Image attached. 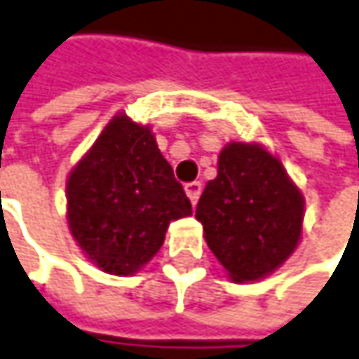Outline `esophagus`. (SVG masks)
I'll use <instances>...</instances> for the list:
<instances>
[{"label": "esophagus", "instance_id": "1", "mask_svg": "<svg viewBox=\"0 0 359 359\" xmlns=\"http://www.w3.org/2000/svg\"><path fill=\"white\" fill-rule=\"evenodd\" d=\"M201 191H203L201 182H189V184H184V193H187V197H189V201H191V205H193V207H195V205H197V201H199Z\"/></svg>", "mask_w": 359, "mask_h": 359}]
</instances>
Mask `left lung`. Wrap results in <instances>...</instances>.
<instances>
[{
  "label": "left lung",
  "mask_w": 359,
  "mask_h": 359,
  "mask_svg": "<svg viewBox=\"0 0 359 359\" xmlns=\"http://www.w3.org/2000/svg\"><path fill=\"white\" fill-rule=\"evenodd\" d=\"M205 242L236 285L270 276L303 238L305 197L258 142H227L195 211Z\"/></svg>",
  "instance_id": "8db88e82"
}]
</instances>
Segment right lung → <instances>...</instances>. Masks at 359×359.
Listing matches in <instances>:
<instances>
[{
	"instance_id": "1",
	"label": "right lung",
	"mask_w": 359,
	"mask_h": 359,
	"mask_svg": "<svg viewBox=\"0 0 359 359\" xmlns=\"http://www.w3.org/2000/svg\"><path fill=\"white\" fill-rule=\"evenodd\" d=\"M193 215L152 126L109 119L67 177V223L89 262L134 276L164 243L170 222Z\"/></svg>"
}]
</instances>
